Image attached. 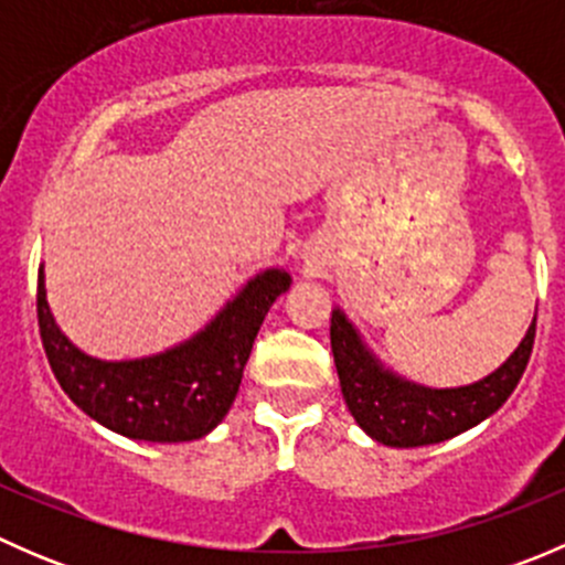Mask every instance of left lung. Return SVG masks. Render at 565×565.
Masks as SVG:
<instances>
[{
	"label": "left lung",
	"instance_id": "obj_1",
	"mask_svg": "<svg viewBox=\"0 0 565 565\" xmlns=\"http://www.w3.org/2000/svg\"><path fill=\"white\" fill-rule=\"evenodd\" d=\"M535 317L509 361L483 380L459 388H426L383 366L341 309L330 317V347L341 393L352 418L372 440L391 448H420L451 440L503 407L525 372Z\"/></svg>",
	"mask_w": 565,
	"mask_h": 565
}]
</instances>
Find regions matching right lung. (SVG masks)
<instances>
[{"instance_id": "obj_1", "label": "right lung", "mask_w": 565, "mask_h": 565, "mask_svg": "<svg viewBox=\"0 0 565 565\" xmlns=\"http://www.w3.org/2000/svg\"><path fill=\"white\" fill-rule=\"evenodd\" d=\"M292 284L287 270L256 273L199 333L158 355L100 361L60 330L38 273V324L56 383L89 418L130 440L188 443L224 420L241 388L259 324Z\"/></svg>"}]
</instances>
